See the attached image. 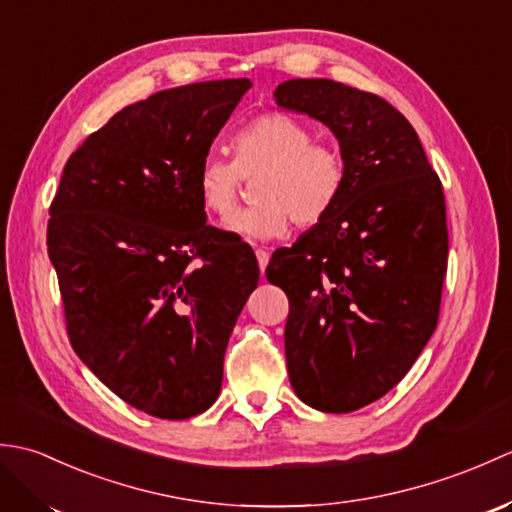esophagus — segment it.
Instances as JSON below:
<instances>
[{
    "label": "esophagus",
    "mask_w": 512,
    "mask_h": 512,
    "mask_svg": "<svg viewBox=\"0 0 512 512\" xmlns=\"http://www.w3.org/2000/svg\"><path fill=\"white\" fill-rule=\"evenodd\" d=\"M255 255H257V264H259V270H262V275H264V270H266V266H268V262H270V255H268V250H266V248H257V250H255Z\"/></svg>",
    "instance_id": "obj_1"
}]
</instances>
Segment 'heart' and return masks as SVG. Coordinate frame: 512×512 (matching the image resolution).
<instances>
[{
	"instance_id": "1",
	"label": "heart",
	"mask_w": 512,
	"mask_h": 512,
	"mask_svg": "<svg viewBox=\"0 0 512 512\" xmlns=\"http://www.w3.org/2000/svg\"><path fill=\"white\" fill-rule=\"evenodd\" d=\"M231 162L206 156L195 171V193L202 209L226 217L235 209L242 178H255L257 204L235 211L224 222L228 233L244 239L286 235L290 222H321L341 198L347 165L339 149L317 143L312 129L288 114L270 112L233 134Z\"/></svg>"
}]
</instances>
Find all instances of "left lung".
<instances>
[{
	"mask_svg": "<svg viewBox=\"0 0 512 512\" xmlns=\"http://www.w3.org/2000/svg\"><path fill=\"white\" fill-rule=\"evenodd\" d=\"M317 118L347 165L341 198L266 268L288 295L286 363L306 405L350 413L383 398L438 325L447 275V209L416 129L376 94L330 79L275 90Z\"/></svg>",
	"mask_w": 512,
	"mask_h": 512,
	"instance_id": "left-lung-1",
	"label": "left lung"
}]
</instances>
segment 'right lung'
Masks as SVG:
<instances>
[{
    "label": "right lung",
    "instance_id": "1",
    "mask_svg": "<svg viewBox=\"0 0 512 512\" xmlns=\"http://www.w3.org/2000/svg\"><path fill=\"white\" fill-rule=\"evenodd\" d=\"M204 81L127 105L65 162L48 255L76 356L118 398L184 420L220 396L257 288L253 248L206 224L195 171L250 90Z\"/></svg>",
    "mask_w": 512,
    "mask_h": 512
}]
</instances>
